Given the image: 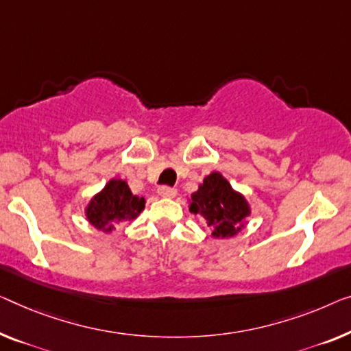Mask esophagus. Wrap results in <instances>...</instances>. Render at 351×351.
<instances>
[{
	"label": "esophagus",
	"mask_w": 351,
	"mask_h": 351,
	"mask_svg": "<svg viewBox=\"0 0 351 351\" xmlns=\"http://www.w3.org/2000/svg\"><path fill=\"white\" fill-rule=\"evenodd\" d=\"M158 193L164 198H173L176 197V189L175 187H169V186H160Z\"/></svg>",
	"instance_id": "34e87169"
}]
</instances>
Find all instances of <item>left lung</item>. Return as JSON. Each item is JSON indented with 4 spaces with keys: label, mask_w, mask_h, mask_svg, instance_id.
Returning <instances> with one entry per match:
<instances>
[{
    "label": "left lung",
    "mask_w": 351,
    "mask_h": 351,
    "mask_svg": "<svg viewBox=\"0 0 351 351\" xmlns=\"http://www.w3.org/2000/svg\"><path fill=\"white\" fill-rule=\"evenodd\" d=\"M189 211L205 219L213 238H232L244 228L250 206L219 171L208 175L191 195Z\"/></svg>",
    "instance_id": "1"
}]
</instances>
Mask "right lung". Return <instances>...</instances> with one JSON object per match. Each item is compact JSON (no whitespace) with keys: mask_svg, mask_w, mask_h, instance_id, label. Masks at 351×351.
<instances>
[{"mask_svg":"<svg viewBox=\"0 0 351 351\" xmlns=\"http://www.w3.org/2000/svg\"><path fill=\"white\" fill-rule=\"evenodd\" d=\"M145 208V198L130 192L124 180H110L104 189L94 195L85 209L88 222L97 230L110 233L113 223L134 221Z\"/></svg>","mask_w":351,"mask_h":351,"instance_id":"add662e5","label":"right lung"}]
</instances>
